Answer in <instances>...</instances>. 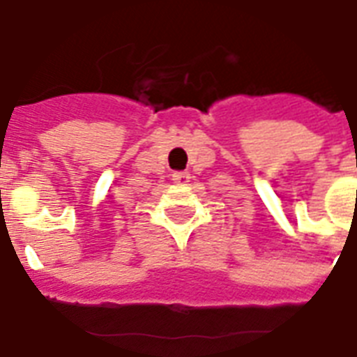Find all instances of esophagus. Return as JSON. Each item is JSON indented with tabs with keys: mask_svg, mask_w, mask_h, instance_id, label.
Returning <instances> with one entry per match:
<instances>
[{
	"mask_svg": "<svg viewBox=\"0 0 357 357\" xmlns=\"http://www.w3.org/2000/svg\"><path fill=\"white\" fill-rule=\"evenodd\" d=\"M190 173L188 171H176V173H173V181L176 182V184H182V186H186L188 182H190Z\"/></svg>",
	"mask_w": 357,
	"mask_h": 357,
	"instance_id": "34e87169",
	"label": "esophagus"
}]
</instances>
